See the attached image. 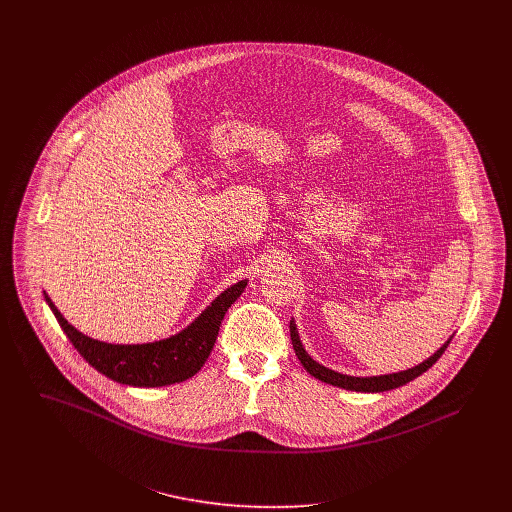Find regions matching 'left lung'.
<instances>
[{
    "label": "left lung",
    "instance_id": "obj_1",
    "mask_svg": "<svg viewBox=\"0 0 512 512\" xmlns=\"http://www.w3.org/2000/svg\"><path fill=\"white\" fill-rule=\"evenodd\" d=\"M290 335H292V345L299 363L303 365V368L315 376L317 380L321 382H327V384H333V386H339V388H345V390H355V392H384V390H392V388H398L402 384H408L410 380L418 378L420 374H424L430 366L438 363L439 357L443 355V351L447 349L449 341L439 349L438 353L434 357H430L428 361H424L422 365L414 366V368H408L404 372H394V374H384V376H370V378H359V376H347V374H339L335 370H329L325 366L317 365L301 347L299 343V337H297V331H295V325L290 323Z\"/></svg>",
    "mask_w": 512,
    "mask_h": 512
}]
</instances>
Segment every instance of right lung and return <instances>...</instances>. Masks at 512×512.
Listing matches in <instances>:
<instances>
[{
	"instance_id": "add662e5",
	"label": "right lung",
	"mask_w": 512,
	"mask_h": 512,
	"mask_svg": "<svg viewBox=\"0 0 512 512\" xmlns=\"http://www.w3.org/2000/svg\"><path fill=\"white\" fill-rule=\"evenodd\" d=\"M244 288L246 280L234 284L226 292L220 293L185 331L171 339L147 345H110L94 341L74 329L49 295H45V299L59 325L71 339L74 349L88 365L120 384L153 388L183 382L201 370L215 347L224 313L236 301V297H240Z\"/></svg>"
}]
</instances>
